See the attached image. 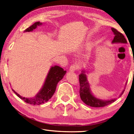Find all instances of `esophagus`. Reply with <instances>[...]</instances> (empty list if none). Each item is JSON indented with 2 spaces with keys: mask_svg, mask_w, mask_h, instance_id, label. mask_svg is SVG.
I'll list each match as a JSON object with an SVG mask.
<instances>
[{
  "mask_svg": "<svg viewBox=\"0 0 134 134\" xmlns=\"http://www.w3.org/2000/svg\"><path fill=\"white\" fill-rule=\"evenodd\" d=\"M78 69V66L76 64H72L70 67V71L71 72H74Z\"/></svg>",
  "mask_w": 134,
  "mask_h": 134,
  "instance_id": "1",
  "label": "esophagus"
}]
</instances>
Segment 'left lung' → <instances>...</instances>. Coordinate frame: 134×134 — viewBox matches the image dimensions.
<instances>
[{
  "label": "left lung",
  "mask_w": 134,
  "mask_h": 134,
  "mask_svg": "<svg viewBox=\"0 0 134 134\" xmlns=\"http://www.w3.org/2000/svg\"><path fill=\"white\" fill-rule=\"evenodd\" d=\"M112 31L114 33L115 37L113 38L112 42L116 43V42H122V43H127V41L126 38L124 37V35L119 32L115 28H112ZM79 94H80L81 98L85 104L89 105V106L92 107H103L107 106V105L112 104V102L116 101V99H112L110 100L103 101L101 99H97L94 97L90 93L89 84L87 82V78L86 75L83 72L81 73L79 75ZM124 93V91L122 92L121 94Z\"/></svg>",
  "instance_id": "left-lung-1"
}]
</instances>
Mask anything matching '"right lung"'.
<instances>
[{
  "mask_svg": "<svg viewBox=\"0 0 134 134\" xmlns=\"http://www.w3.org/2000/svg\"><path fill=\"white\" fill-rule=\"evenodd\" d=\"M41 25L40 22H36L25 30L24 32H31L35 29L38 25ZM66 71H64L62 67L55 65L52 67L48 73L46 80L44 83L43 87L38 94H37L35 97L27 98L22 97L16 93L14 90L13 92L16 96L19 97L22 100H24L25 102L31 105H40L45 102H47L52 97L54 93L55 92L57 84L58 82L63 78Z\"/></svg>",
  "mask_w": 134,
  "mask_h": 134,
  "instance_id": "1",
  "label": "right lung"
}]
</instances>
